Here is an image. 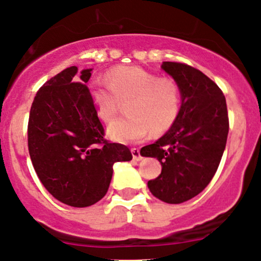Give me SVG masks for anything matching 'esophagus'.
<instances>
[{"label": "esophagus", "mask_w": 261, "mask_h": 261, "mask_svg": "<svg viewBox=\"0 0 261 261\" xmlns=\"http://www.w3.org/2000/svg\"><path fill=\"white\" fill-rule=\"evenodd\" d=\"M131 154H133L134 160L143 159V156H141V154H140V149H139V147H133V149H131Z\"/></svg>", "instance_id": "1"}]
</instances>
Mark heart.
Instances as JSON below:
<instances>
[{"instance_id": "b5f03b06", "label": "heart", "mask_w": 261, "mask_h": 261, "mask_svg": "<svg viewBox=\"0 0 261 261\" xmlns=\"http://www.w3.org/2000/svg\"><path fill=\"white\" fill-rule=\"evenodd\" d=\"M89 97L99 117L111 120L121 102L128 116L110 123L107 134L117 143H138L147 134L169 130L179 116L181 91L172 78H160L141 67H116L106 82L89 84Z\"/></svg>"}]
</instances>
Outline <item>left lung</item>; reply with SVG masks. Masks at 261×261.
Listing matches in <instances>:
<instances>
[{
  "label": "left lung",
  "instance_id": "left-lung-1",
  "mask_svg": "<svg viewBox=\"0 0 261 261\" xmlns=\"http://www.w3.org/2000/svg\"><path fill=\"white\" fill-rule=\"evenodd\" d=\"M162 68L179 84L180 112L169 131L140 152L162 164L159 177L147 181L152 196L177 204L212 180L227 141L228 114L220 87L201 70L177 62H164Z\"/></svg>",
  "mask_w": 261,
  "mask_h": 261
}]
</instances>
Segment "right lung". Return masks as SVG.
<instances>
[{
    "label": "right lung",
    "instance_id": "add662e5",
    "mask_svg": "<svg viewBox=\"0 0 261 261\" xmlns=\"http://www.w3.org/2000/svg\"><path fill=\"white\" fill-rule=\"evenodd\" d=\"M92 69L75 77L69 67L40 87L28 125L29 154L43 186L72 207H88L105 197L114 164L133 159L130 149L109 143L89 97Z\"/></svg>",
    "mask_w": 261,
    "mask_h": 261
}]
</instances>
